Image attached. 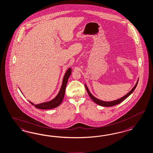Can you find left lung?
Instances as JSON below:
<instances>
[{"label": "left lung", "mask_w": 153, "mask_h": 153, "mask_svg": "<svg viewBox=\"0 0 153 153\" xmlns=\"http://www.w3.org/2000/svg\"><path fill=\"white\" fill-rule=\"evenodd\" d=\"M138 81H139V79L137 80V82L136 83L134 87V88L131 89V91L130 92H128L127 94H126L125 96H124L123 97H122V98L117 100H114V101H111V102H105V101H103V100H98V98H96L95 97L93 96L92 95V94L91 93L90 91H89L88 88L86 84H85V88L87 89V91L88 93L89 94V97H91V98L92 99V100L95 102L97 105H100L101 106H104V107H111V106H113L114 105H118L119 103H120L121 102H122L123 100H125L126 98H127L129 96L131 93L132 92L134 91V90L135 89L137 85V83H138Z\"/></svg>", "instance_id": "8db88e82"}]
</instances>
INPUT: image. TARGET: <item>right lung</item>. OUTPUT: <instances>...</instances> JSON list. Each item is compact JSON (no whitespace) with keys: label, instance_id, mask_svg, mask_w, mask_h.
I'll return each instance as SVG.
<instances>
[{"label":"right lung","instance_id":"obj_1","mask_svg":"<svg viewBox=\"0 0 153 153\" xmlns=\"http://www.w3.org/2000/svg\"><path fill=\"white\" fill-rule=\"evenodd\" d=\"M71 73V68H69L64 75L61 89L59 92L58 94L57 95L56 97L55 98H53L52 100L48 102H44L42 103L37 104V105H34L32 102H31L30 101H29V102L31 103L32 105H33L35 107L39 108V109H52V108H56L57 107H58L59 105L61 104V102H62V100L64 99V97L65 92L66 86L68 79L69 78Z\"/></svg>","mask_w":153,"mask_h":153}]
</instances>
